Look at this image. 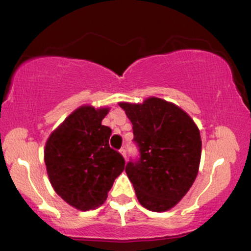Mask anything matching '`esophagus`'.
<instances>
[{
    "mask_svg": "<svg viewBox=\"0 0 251 251\" xmlns=\"http://www.w3.org/2000/svg\"><path fill=\"white\" fill-rule=\"evenodd\" d=\"M120 153H121L125 158H126V146H122L121 150H120Z\"/></svg>",
    "mask_w": 251,
    "mask_h": 251,
    "instance_id": "34e87169",
    "label": "esophagus"
}]
</instances>
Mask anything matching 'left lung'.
<instances>
[{"label": "left lung", "mask_w": 251, "mask_h": 251, "mask_svg": "<svg viewBox=\"0 0 251 251\" xmlns=\"http://www.w3.org/2000/svg\"><path fill=\"white\" fill-rule=\"evenodd\" d=\"M119 105L132 123L133 141L139 148L138 160L126 166L137 200L153 212L171 210L198 174L200 129L183 109L160 98Z\"/></svg>", "instance_id": "left-lung-1"}]
</instances>
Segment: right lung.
I'll return each mask as SVG.
<instances>
[{
	"mask_svg": "<svg viewBox=\"0 0 251 251\" xmlns=\"http://www.w3.org/2000/svg\"><path fill=\"white\" fill-rule=\"evenodd\" d=\"M108 112V107L80 106L50 133L45 146L51 187L77 210L89 211L103 204L125 169V159L109 148L112 130L101 125Z\"/></svg>",
	"mask_w": 251,
	"mask_h": 251,
	"instance_id": "right-lung-1",
	"label": "right lung"
}]
</instances>
